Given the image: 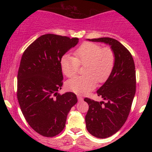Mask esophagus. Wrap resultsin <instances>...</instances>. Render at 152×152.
<instances>
[{
  "label": "esophagus",
  "instance_id": "34e87169",
  "mask_svg": "<svg viewBox=\"0 0 152 152\" xmlns=\"http://www.w3.org/2000/svg\"><path fill=\"white\" fill-rule=\"evenodd\" d=\"M77 98H78V100L79 101V102H81V101L83 100V97H81V96H80V95H77Z\"/></svg>",
  "mask_w": 152,
  "mask_h": 152
}]
</instances>
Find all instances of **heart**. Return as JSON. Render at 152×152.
I'll return each instance as SVG.
<instances>
[{
    "label": "heart",
    "instance_id": "obj_1",
    "mask_svg": "<svg viewBox=\"0 0 152 152\" xmlns=\"http://www.w3.org/2000/svg\"><path fill=\"white\" fill-rule=\"evenodd\" d=\"M115 53L109 46L102 47L91 42L83 43L75 50L74 57L64 56L61 61L64 74L71 78L84 66L83 76H76L66 82V88L78 94L88 93L95 88L96 82L104 83L114 69Z\"/></svg>",
    "mask_w": 152,
    "mask_h": 152
}]
</instances>
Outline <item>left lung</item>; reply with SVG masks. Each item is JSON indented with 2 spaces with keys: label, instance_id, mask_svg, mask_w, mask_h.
Listing matches in <instances>:
<instances>
[{
  "label": "left lung",
  "instance_id": "obj_1",
  "mask_svg": "<svg viewBox=\"0 0 152 152\" xmlns=\"http://www.w3.org/2000/svg\"><path fill=\"white\" fill-rule=\"evenodd\" d=\"M88 40L107 43L115 53L114 69L97 91L99 96L106 102L84 99L88 104L85 117L87 130L94 137L105 139L116 133L129 114L136 92L135 65L129 50L117 40L111 38Z\"/></svg>",
  "mask_w": 152,
  "mask_h": 152
}]
</instances>
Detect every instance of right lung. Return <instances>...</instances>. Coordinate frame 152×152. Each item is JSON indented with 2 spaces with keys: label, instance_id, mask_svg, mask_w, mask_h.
<instances>
[{
  "label": "right lung",
  "instance_id": "1",
  "mask_svg": "<svg viewBox=\"0 0 152 152\" xmlns=\"http://www.w3.org/2000/svg\"><path fill=\"white\" fill-rule=\"evenodd\" d=\"M78 42V38L45 34L31 43L22 56L17 98L26 121L43 137L60 134L69 111L77 103L73 92L59 94L58 91L64 78L61 61Z\"/></svg>",
  "mask_w": 152,
  "mask_h": 152
}]
</instances>
